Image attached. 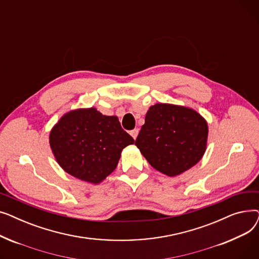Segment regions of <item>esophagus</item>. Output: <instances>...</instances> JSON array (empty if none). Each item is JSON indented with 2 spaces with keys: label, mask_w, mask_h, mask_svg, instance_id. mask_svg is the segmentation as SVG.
<instances>
[{
  "label": "esophagus",
  "mask_w": 259,
  "mask_h": 259,
  "mask_svg": "<svg viewBox=\"0 0 259 259\" xmlns=\"http://www.w3.org/2000/svg\"><path fill=\"white\" fill-rule=\"evenodd\" d=\"M130 134H131V137H132L134 140H137L138 135H139V129H133V130H131V131H130Z\"/></svg>",
  "instance_id": "34e87169"
}]
</instances>
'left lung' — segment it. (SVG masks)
I'll return each instance as SVG.
<instances>
[{
    "label": "left lung",
    "mask_w": 259,
    "mask_h": 259,
    "mask_svg": "<svg viewBox=\"0 0 259 259\" xmlns=\"http://www.w3.org/2000/svg\"><path fill=\"white\" fill-rule=\"evenodd\" d=\"M207 139V121L193 109L155 104L149 108L135 145L154 169L176 176L200 160Z\"/></svg>",
    "instance_id": "8db88e82"
}]
</instances>
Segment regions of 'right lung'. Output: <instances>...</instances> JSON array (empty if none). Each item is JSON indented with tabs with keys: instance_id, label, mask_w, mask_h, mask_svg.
<instances>
[{
	"instance_id": "add662e5",
	"label": "right lung",
	"mask_w": 259,
	"mask_h": 259,
	"mask_svg": "<svg viewBox=\"0 0 259 259\" xmlns=\"http://www.w3.org/2000/svg\"><path fill=\"white\" fill-rule=\"evenodd\" d=\"M58 164L74 178L100 184L118 164L121 150L134 144L116 116L95 108L76 109L61 117L49 135Z\"/></svg>"
}]
</instances>
